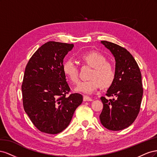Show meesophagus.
<instances>
[{"mask_svg": "<svg viewBox=\"0 0 157 157\" xmlns=\"http://www.w3.org/2000/svg\"><path fill=\"white\" fill-rule=\"evenodd\" d=\"M83 100H84V101H92L93 99H92V98H90L88 97V96H84Z\"/></svg>", "mask_w": 157, "mask_h": 157, "instance_id": "34e87169", "label": "esophagus"}]
</instances>
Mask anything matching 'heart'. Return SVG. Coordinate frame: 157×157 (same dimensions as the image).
Here are the masks:
<instances>
[{
    "label": "heart",
    "instance_id": "b5f03b06",
    "mask_svg": "<svg viewBox=\"0 0 157 157\" xmlns=\"http://www.w3.org/2000/svg\"><path fill=\"white\" fill-rule=\"evenodd\" d=\"M84 64L92 67L86 81L80 82L75 90L86 94H92L100 88L109 87L115 78V70L113 65L107 61L105 56L97 52H88L81 56ZM63 71L71 83L77 82L78 68L75 61L71 59L66 60L63 65Z\"/></svg>",
    "mask_w": 157,
    "mask_h": 157
}]
</instances>
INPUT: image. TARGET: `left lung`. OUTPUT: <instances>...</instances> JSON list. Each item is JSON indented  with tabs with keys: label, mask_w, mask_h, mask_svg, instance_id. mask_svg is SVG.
Wrapping results in <instances>:
<instances>
[{
	"label": "left lung",
	"mask_w": 157,
	"mask_h": 157,
	"mask_svg": "<svg viewBox=\"0 0 157 157\" xmlns=\"http://www.w3.org/2000/svg\"><path fill=\"white\" fill-rule=\"evenodd\" d=\"M101 44L115 59V78L107 91V99L101 97L103 108L99 118L107 129L118 131L130 126L138 115L143 96L141 74L136 61L126 49L106 40Z\"/></svg>",
	"instance_id": "obj_1"
}]
</instances>
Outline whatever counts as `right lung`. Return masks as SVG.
I'll use <instances>...</instances> for the list:
<instances>
[{"label":"right lung","mask_w":157,"mask_h":157,"mask_svg":"<svg viewBox=\"0 0 157 157\" xmlns=\"http://www.w3.org/2000/svg\"><path fill=\"white\" fill-rule=\"evenodd\" d=\"M73 44L49 41L41 46L26 65L21 85L25 113L38 130L59 134L67 128L83 100L71 94L63 71V59Z\"/></svg>","instance_id":"1"}]
</instances>
